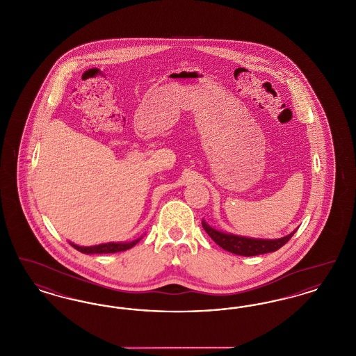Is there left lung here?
<instances>
[{
  "instance_id": "left-lung-1",
  "label": "left lung",
  "mask_w": 356,
  "mask_h": 356,
  "mask_svg": "<svg viewBox=\"0 0 356 356\" xmlns=\"http://www.w3.org/2000/svg\"><path fill=\"white\" fill-rule=\"evenodd\" d=\"M202 224L205 232L218 245H220L222 250L232 254H240V256H256V254L275 252L279 248H282L296 232L295 229L287 236L280 237V238H254V237L238 236L234 234L221 232L212 228L209 224H207L205 220L202 221Z\"/></svg>"
}]
</instances>
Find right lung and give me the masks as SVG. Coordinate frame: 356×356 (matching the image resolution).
I'll list each match as a JSON object with an SVG mask.
<instances>
[{"label": "right lung", "instance_id": "obj_1", "mask_svg": "<svg viewBox=\"0 0 356 356\" xmlns=\"http://www.w3.org/2000/svg\"><path fill=\"white\" fill-rule=\"evenodd\" d=\"M143 237V236H141ZM141 237L132 240V241H111V243H102V244H97V245H90V247H81V245H77L74 243H70L69 244L76 248L77 251L83 252V254H115V252H121V251H127L132 247H135L136 244L141 240Z\"/></svg>", "mask_w": 356, "mask_h": 356}]
</instances>
